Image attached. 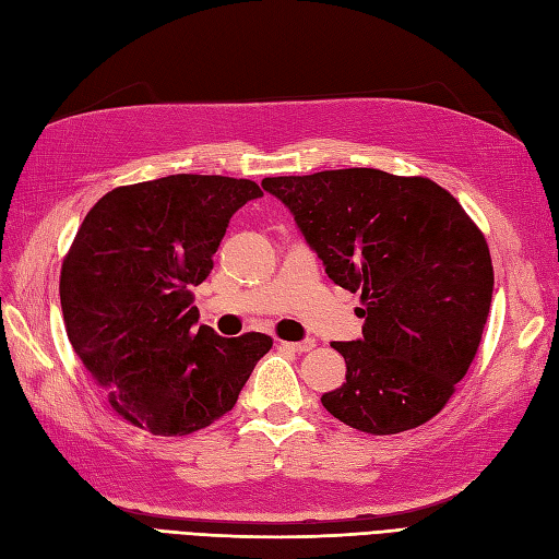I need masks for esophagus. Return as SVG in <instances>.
<instances>
[{
  "label": "esophagus",
  "instance_id": "34e87169",
  "mask_svg": "<svg viewBox=\"0 0 559 559\" xmlns=\"http://www.w3.org/2000/svg\"><path fill=\"white\" fill-rule=\"evenodd\" d=\"M282 347H284V349H289V352H298V354H302V352H310V349H314V341H312V337H308V341H300V343H286V341H282Z\"/></svg>",
  "mask_w": 559,
  "mask_h": 559
}]
</instances>
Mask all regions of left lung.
Listing matches in <instances>:
<instances>
[{"mask_svg":"<svg viewBox=\"0 0 559 559\" xmlns=\"http://www.w3.org/2000/svg\"><path fill=\"white\" fill-rule=\"evenodd\" d=\"M326 275L361 294L364 337L333 343L345 382L321 396L347 427L373 436L425 425L476 357L492 302L485 235L427 177L373 167L267 177Z\"/></svg>","mask_w":559,"mask_h":559,"instance_id":"1","label":"left lung"}]
</instances>
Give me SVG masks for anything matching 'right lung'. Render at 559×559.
I'll return each mask as SVG.
<instances>
[{"instance_id": "right-lung-1", "label": "right lung", "mask_w": 559, "mask_h": 559, "mask_svg": "<svg viewBox=\"0 0 559 559\" xmlns=\"http://www.w3.org/2000/svg\"><path fill=\"white\" fill-rule=\"evenodd\" d=\"M257 181L170 175L118 186L83 218L60 270L67 337L111 408L154 436H189L224 417L265 333L198 326L191 286L212 273L230 216Z\"/></svg>"}]
</instances>
